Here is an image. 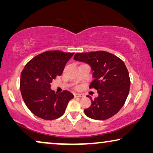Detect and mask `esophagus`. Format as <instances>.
<instances>
[{"label":"esophagus","instance_id":"1","mask_svg":"<svg viewBox=\"0 0 153 153\" xmlns=\"http://www.w3.org/2000/svg\"><path fill=\"white\" fill-rule=\"evenodd\" d=\"M74 96L75 97H83V95L82 94H79V93H74Z\"/></svg>","mask_w":153,"mask_h":153}]
</instances>
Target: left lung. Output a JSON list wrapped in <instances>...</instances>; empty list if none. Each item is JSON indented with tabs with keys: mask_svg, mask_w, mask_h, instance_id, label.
I'll use <instances>...</instances> for the list:
<instances>
[{
	"mask_svg": "<svg viewBox=\"0 0 153 153\" xmlns=\"http://www.w3.org/2000/svg\"><path fill=\"white\" fill-rule=\"evenodd\" d=\"M74 59L91 66L95 79L89 88L97 90V98L92 100L85 114L94 120L111 118L124 105L128 96L130 79L124 62L114 54L104 51L75 54Z\"/></svg>",
	"mask_w": 153,
	"mask_h": 153,
	"instance_id": "1",
	"label": "left lung"
}]
</instances>
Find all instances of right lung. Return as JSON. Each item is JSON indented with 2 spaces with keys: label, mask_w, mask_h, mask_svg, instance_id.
Wrapping results in <instances>:
<instances>
[{
  "label": "right lung",
  "mask_w": 153,
  "mask_h": 153,
  "mask_svg": "<svg viewBox=\"0 0 153 153\" xmlns=\"http://www.w3.org/2000/svg\"><path fill=\"white\" fill-rule=\"evenodd\" d=\"M74 54L58 50L45 51L25 65L21 74V93L27 107L36 116L51 120L65 112L73 94L68 91L57 94L50 88L52 81L62 74L67 62Z\"/></svg>",
  "instance_id": "obj_1"
}]
</instances>
